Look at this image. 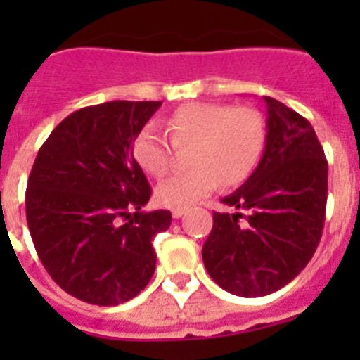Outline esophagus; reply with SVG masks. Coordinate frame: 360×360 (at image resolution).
Wrapping results in <instances>:
<instances>
[{"instance_id":"esophagus-1","label":"esophagus","mask_w":360,"mask_h":360,"mask_svg":"<svg viewBox=\"0 0 360 360\" xmlns=\"http://www.w3.org/2000/svg\"><path fill=\"white\" fill-rule=\"evenodd\" d=\"M173 218H180V216L184 214V212H186V209H182V207H176V209H173Z\"/></svg>"}]
</instances>
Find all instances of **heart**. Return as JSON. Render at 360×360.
I'll use <instances>...</instances> for the list:
<instances>
[{"label": "heart", "instance_id": "b5f03b06", "mask_svg": "<svg viewBox=\"0 0 360 360\" xmlns=\"http://www.w3.org/2000/svg\"><path fill=\"white\" fill-rule=\"evenodd\" d=\"M165 131L174 148H193L186 173L158 184L155 196L164 207H189L219 182L225 187L245 182L256 169L266 141L263 117L252 108L191 103L165 119ZM133 157L149 176L162 178L171 167L173 148L167 136L148 124L133 141Z\"/></svg>", "mask_w": 360, "mask_h": 360}]
</instances>
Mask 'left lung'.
Masks as SVG:
<instances>
[{
    "mask_svg": "<svg viewBox=\"0 0 360 360\" xmlns=\"http://www.w3.org/2000/svg\"><path fill=\"white\" fill-rule=\"evenodd\" d=\"M266 141L256 171L214 212L202 257L209 276L241 297L272 294L308 265L321 241L328 162L304 117L272 97Z\"/></svg>",
    "mask_w": 360,
    "mask_h": 360,
    "instance_id": "1",
    "label": "left lung"
}]
</instances>
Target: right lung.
<instances>
[{
	"mask_svg": "<svg viewBox=\"0 0 360 360\" xmlns=\"http://www.w3.org/2000/svg\"><path fill=\"white\" fill-rule=\"evenodd\" d=\"M160 101L81 108L56 126L28 176L27 224L41 263L65 292L115 307L144 290L157 266L153 238L169 211H141L151 187L133 141Z\"/></svg>",
	"mask_w": 360,
	"mask_h": 360,
	"instance_id": "right-lung-1",
	"label": "right lung"
}]
</instances>
